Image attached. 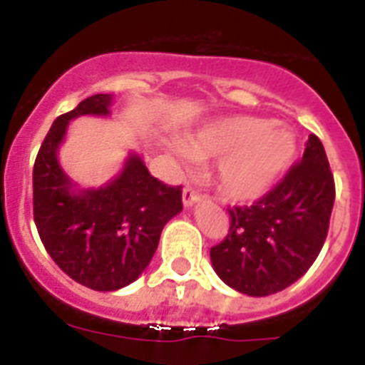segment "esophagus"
<instances>
[{"label":"esophagus","instance_id":"esophagus-1","mask_svg":"<svg viewBox=\"0 0 365 365\" xmlns=\"http://www.w3.org/2000/svg\"><path fill=\"white\" fill-rule=\"evenodd\" d=\"M200 199L199 191H195V187H191V185H187V187L183 189V206H193L197 200Z\"/></svg>","mask_w":365,"mask_h":365}]
</instances>
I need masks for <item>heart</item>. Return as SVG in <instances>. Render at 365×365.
<instances>
[{
    "label": "heart",
    "instance_id": "b5f03b06",
    "mask_svg": "<svg viewBox=\"0 0 365 365\" xmlns=\"http://www.w3.org/2000/svg\"><path fill=\"white\" fill-rule=\"evenodd\" d=\"M195 159L220 157L217 185L229 199L254 200L267 193L294 160L295 136L263 117H223L206 123L183 140Z\"/></svg>",
    "mask_w": 365,
    "mask_h": 365
}]
</instances>
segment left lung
<instances>
[{"label": "left lung", "instance_id": "obj_1", "mask_svg": "<svg viewBox=\"0 0 365 365\" xmlns=\"http://www.w3.org/2000/svg\"><path fill=\"white\" fill-rule=\"evenodd\" d=\"M334 174L318 136L286 176L252 206H229L227 237L210 248L217 277L240 294H277L309 271L328 237Z\"/></svg>", "mask_w": 365, "mask_h": 365}]
</instances>
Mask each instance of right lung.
Here are the masks:
<instances>
[{
	"instance_id": "add662e5",
	"label": "right lung",
	"mask_w": 365,
	"mask_h": 365,
	"mask_svg": "<svg viewBox=\"0 0 365 365\" xmlns=\"http://www.w3.org/2000/svg\"><path fill=\"white\" fill-rule=\"evenodd\" d=\"M111 94H94L56 117L34 165V222L54 263L76 282L113 292L134 282L159 246L160 231L182 212V185H166L130 155L119 176L100 189L73 191L56 151L68 123L108 115Z\"/></svg>"
}]
</instances>
